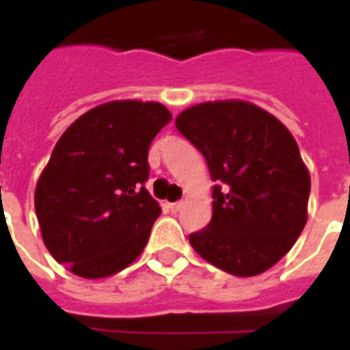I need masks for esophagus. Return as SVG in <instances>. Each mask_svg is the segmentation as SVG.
Listing matches in <instances>:
<instances>
[{
	"mask_svg": "<svg viewBox=\"0 0 350 350\" xmlns=\"http://www.w3.org/2000/svg\"><path fill=\"white\" fill-rule=\"evenodd\" d=\"M167 208L172 213H176V212H178V210H180V208H182V202H170V204H168Z\"/></svg>",
	"mask_w": 350,
	"mask_h": 350,
	"instance_id": "34e87169",
	"label": "esophagus"
}]
</instances>
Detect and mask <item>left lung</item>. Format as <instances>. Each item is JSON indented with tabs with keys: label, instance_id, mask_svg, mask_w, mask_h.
I'll return each instance as SVG.
<instances>
[{
	"label": "left lung",
	"instance_id": "1",
	"mask_svg": "<svg viewBox=\"0 0 350 350\" xmlns=\"http://www.w3.org/2000/svg\"><path fill=\"white\" fill-rule=\"evenodd\" d=\"M176 127L204 155L215 182L212 221L189 234L193 250L238 278L271 268L308 221L311 180L291 131L245 100L195 105Z\"/></svg>",
	"mask_w": 350,
	"mask_h": 350
}]
</instances>
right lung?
<instances>
[{
  "instance_id": "1",
  "label": "right lung",
  "mask_w": 350,
  "mask_h": 350,
  "mask_svg": "<svg viewBox=\"0 0 350 350\" xmlns=\"http://www.w3.org/2000/svg\"><path fill=\"white\" fill-rule=\"evenodd\" d=\"M172 116L159 103L112 100L57 140L35 189L50 255L86 279L114 275L144 251L159 202L148 193L150 144Z\"/></svg>"
}]
</instances>
